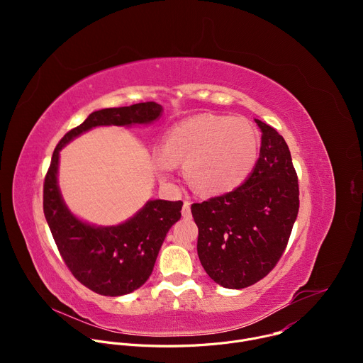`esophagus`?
I'll return each instance as SVG.
<instances>
[{
	"mask_svg": "<svg viewBox=\"0 0 363 363\" xmlns=\"http://www.w3.org/2000/svg\"><path fill=\"white\" fill-rule=\"evenodd\" d=\"M182 217L191 218V202L189 201H185L182 205Z\"/></svg>",
	"mask_w": 363,
	"mask_h": 363,
	"instance_id": "34e87169",
	"label": "esophagus"
}]
</instances>
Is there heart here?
Here are the masks:
<instances>
[{
  "label": "heart",
  "mask_w": 363,
  "mask_h": 363,
  "mask_svg": "<svg viewBox=\"0 0 363 363\" xmlns=\"http://www.w3.org/2000/svg\"><path fill=\"white\" fill-rule=\"evenodd\" d=\"M260 138L251 122L224 115H198L174 125L155 152V164L169 175L184 162L191 186L205 195H220L241 185L255 167Z\"/></svg>",
  "instance_id": "heart-1"
}]
</instances>
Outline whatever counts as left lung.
Returning <instances> with one entry per match:
<instances>
[{
  "label": "left lung",
  "mask_w": 363,
  "mask_h": 363,
  "mask_svg": "<svg viewBox=\"0 0 363 363\" xmlns=\"http://www.w3.org/2000/svg\"><path fill=\"white\" fill-rule=\"evenodd\" d=\"M262 129L260 158L231 192L191 205L199 262L216 283L244 289L264 279L283 255L298 213V182L283 136Z\"/></svg>",
  "instance_id": "8db88e82"
}]
</instances>
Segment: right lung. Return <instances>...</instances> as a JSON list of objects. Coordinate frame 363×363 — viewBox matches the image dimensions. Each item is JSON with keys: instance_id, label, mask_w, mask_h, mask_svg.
I'll return each instance as SVG.
<instances>
[{"instance_id": "add662e5", "label": "right lung", "mask_w": 363, "mask_h": 363, "mask_svg": "<svg viewBox=\"0 0 363 363\" xmlns=\"http://www.w3.org/2000/svg\"><path fill=\"white\" fill-rule=\"evenodd\" d=\"M162 106L155 101L93 112L57 143L44 178L43 210L59 252L72 274L101 296H123L139 289L150 276L169 228L181 218L182 201H147L130 220L115 227H94L76 218L57 185L60 149L96 126L147 125Z\"/></svg>"}]
</instances>
